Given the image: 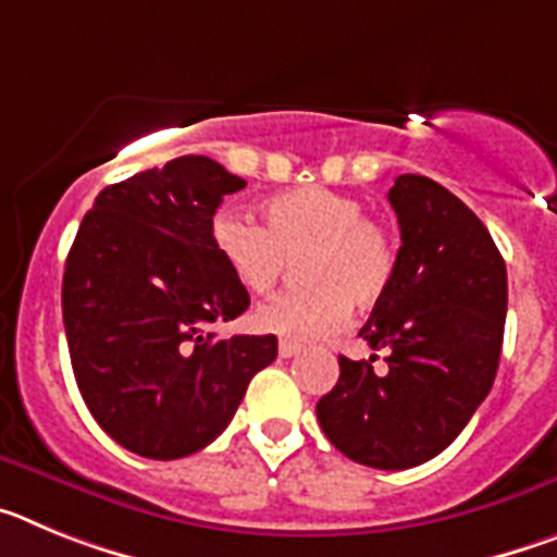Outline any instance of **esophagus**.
Masks as SVG:
<instances>
[{
  "mask_svg": "<svg viewBox=\"0 0 557 557\" xmlns=\"http://www.w3.org/2000/svg\"><path fill=\"white\" fill-rule=\"evenodd\" d=\"M298 351H301V346H298V343H289V339H282V343H278V357L289 359V357H295Z\"/></svg>",
  "mask_w": 557,
  "mask_h": 557,
  "instance_id": "esophagus-1",
  "label": "esophagus"
}]
</instances>
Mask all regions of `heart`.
Here are the masks:
<instances>
[{
  "label": "heart",
  "instance_id": "heart-1",
  "mask_svg": "<svg viewBox=\"0 0 557 557\" xmlns=\"http://www.w3.org/2000/svg\"><path fill=\"white\" fill-rule=\"evenodd\" d=\"M264 228L239 211L211 220V245L234 282L250 295L273 293L289 262L307 287L253 314L256 329L289 339H326L346 323L348 307L366 312L385 298L396 273V245L362 200L329 186H298L262 203Z\"/></svg>",
  "mask_w": 557,
  "mask_h": 557
}]
</instances>
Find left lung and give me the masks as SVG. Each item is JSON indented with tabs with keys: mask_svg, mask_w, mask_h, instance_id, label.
<instances>
[{
	"mask_svg": "<svg viewBox=\"0 0 557 557\" xmlns=\"http://www.w3.org/2000/svg\"><path fill=\"white\" fill-rule=\"evenodd\" d=\"M401 228L396 273L359 337L387 371L339 357L318 401L321 430L346 457L401 471L446 449L485 401L499 368L508 270L469 206L424 175L387 191Z\"/></svg>",
	"mask_w": 557,
	"mask_h": 557,
	"instance_id": "1",
	"label": "left lung"
}]
</instances>
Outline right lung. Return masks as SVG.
Returning <instances> with one entry per match:
<instances>
[{"instance_id": "right-lung-1", "label": "right lung", "mask_w": 557, "mask_h": 557, "mask_svg": "<svg viewBox=\"0 0 557 557\" xmlns=\"http://www.w3.org/2000/svg\"><path fill=\"white\" fill-rule=\"evenodd\" d=\"M245 186L218 161L181 156L106 186L63 273V326L83 401L127 451L178 460L231 424L273 334L218 337L248 309L211 245V218Z\"/></svg>"}]
</instances>
